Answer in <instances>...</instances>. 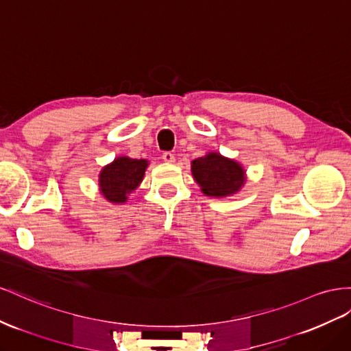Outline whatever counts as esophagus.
<instances>
[{
    "label": "esophagus",
    "instance_id": "obj_1",
    "mask_svg": "<svg viewBox=\"0 0 351 351\" xmlns=\"http://www.w3.org/2000/svg\"><path fill=\"white\" fill-rule=\"evenodd\" d=\"M162 159H164V162H167V164H173L176 160V156H174L173 152H164Z\"/></svg>",
    "mask_w": 351,
    "mask_h": 351
}]
</instances>
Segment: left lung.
<instances>
[{"instance_id":"8db88e82","label":"left lung","mask_w":351,"mask_h":351,"mask_svg":"<svg viewBox=\"0 0 351 351\" xmlns=\"http://www.w3.org/2000/svg\"><path fill=\"white\" fill-rule=\"evenodd\" d=\"M192 174L204 195L226 197L238 193L245 184V169L239 162L217 152L192 160Z\"/></svg>"}]
</instances>
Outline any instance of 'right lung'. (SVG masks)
<instances>
[{
  "mask_svg": "<svg viewBox=\"0 0 351 351\" xmlns=\"http://www.w3.org/2000/svg\"><path fill=\"white\" fill-rule=\"evenodd\" d=\"M147 165L146 159L117 158L100 171L99 187L101 195L113 204L127 202V195L138 187Z\"/></svg>",
  "mask_w": 351,
  "mask_h": 351,
  "instance_id": "add662e5",
  "label": "right lung"
}]
</instances>
